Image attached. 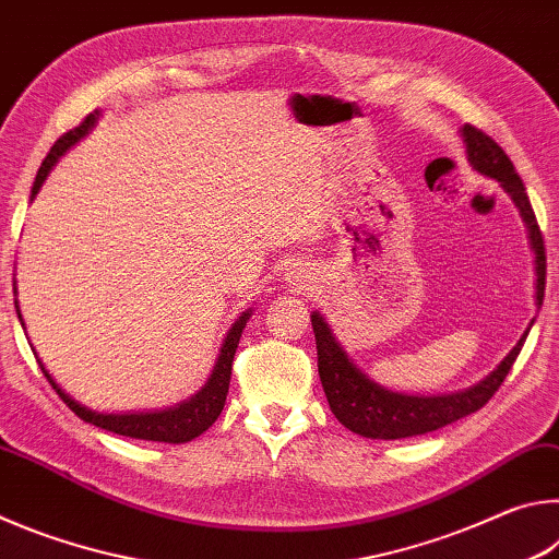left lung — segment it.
<instances>
[{"label":"left lung","instance_id":"left-lung-1","mask_svg":"<svg viewBox=\"0 0 559 559\" xmlns=\"http://www.w3.org/2000/svg\"><path fill=\"white\" fill-rule=\"evenodd\" d=\"M463 143H466V155L473 169H478L480 175L493 177L500 187L510 194V200L515 202L520 210V216L527 226L530 246L535 251V298L537 308L543 306L545 298V241L543 231L537 226L535 212L530 206L525 185L520 175L515 173L513 163L506 155V150L500 147L493 138L486 135L484 130L463 126L461 128ZM318 345V374L323 382V390L328 396L330 409H333L335 419L347 427L353 433H359L365 439H406V437H419V433L437 431L447 424H453L478 412L480 406L488 404L490 396L498 392V386L513 367L515 357L523 349L525 335L518 340V345L510 349L508 357L500 362L493 372H490L484 382L468 386L466 392H453L441 396H416V394H402L392 392L386 386L372 382L359 367L347 357V353L333 335V330L325 323V318L320 313L310 316ZM535 323V320H533ZM530 323V325H533Z\"/></svg>","mask_w":559,"mask_h":559}]
</instances>
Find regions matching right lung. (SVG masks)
Masks as SVG:
<instances>
[{
	"instance_id": "1",
	"label": "right lung",
	"mask_w": 559,
	"mask_h": 559,
	"mask_svg": "<svg viewBox=\"0 0 559 559\" xmlns=\"http://www.w3.org/2000/svg\"><path fill=\"white\" fill-rule=\"evenodd\" d=\"M96 118H98V110L91 112V116L81 122L79 128H73L56 140V145L51 147V153L46 155V159L39 167V175H36V182L32 187V200L39 192L44 179L49 177L51 167L59 163V157L69 150L73 143H79V140L86 135V132L96 126ZM16 290V288H14ZM14 308H16V316H19V323L24 325L22 313H19V302L14 300ZM249 310L236 320L231 325L229 335L224 337V345H222V353L219 359H216L214 370L210 374V380L202 386L200 392H197L192 400H187L177 406H169V409L163 412H140V414H100V412H93L88 406H83L73 400V396L66 394L59 384L53 382V377L46 372L44 362L39 359L41 370L46 374V380L51 382V386L56 390V394L61 396L63 404L69 406V409L79 416V419L93 424V427L98 429H106L112 433H120V437H130V439H145V441H163V443H187L200 437L206 429L212 427L216 421V416L222 414L224 409V402H226V392H229V380H231V362H234V353L236 347H239V340L241 333L246 328V320H249ZM36 355V353H34Z\"/></svg>"
}]
</instances>
